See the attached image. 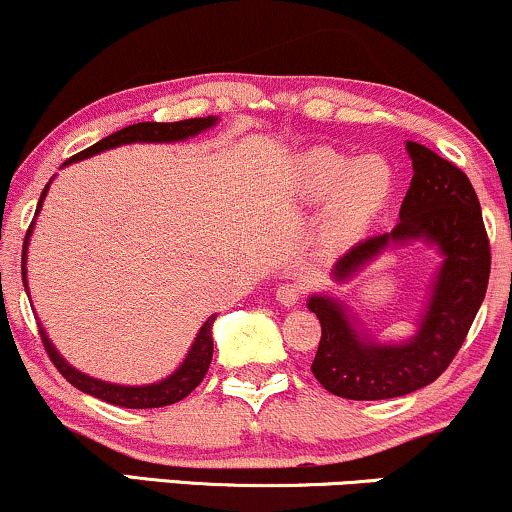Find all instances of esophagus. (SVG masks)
Returning <instances> with one entry per match:
<instances>
[{"label":"esophagus","mask_w":512,"mask_h":512,"mask_svg":"<svg viewBox=\"0 0 512 512\" xmlns=\"http://www.w3.org/2000/svg\"><path fill=\"white\" fill-rule=\"evenodd\" d=\"M301 294H304V287H301L299 282H282V285L275 289V299L285 306L299 304Z\"/></svg>","instance_id":"34e87169"}]
</instances>
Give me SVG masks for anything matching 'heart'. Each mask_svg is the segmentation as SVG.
I'll return each mask as SVG.
<instances>
[{
  "instance_id": "heart-1",
  "label": "heart",
  "mask_w": 512,
  "mask_h": 512,
  "mask_svg": "<svg viewBox=\"0 0 512 512\" xmlns=\"http://www.w3.org/2000/svg\"><path fill=\"white\" fill-rule=\"evenodd\" d=\"M299 185L308 199L330 197L332 223L361 230L389 206L396 189L394 168L382 156L351 161L330 147L308 149L299 159Z\"/></svg>"
}]
</instances>
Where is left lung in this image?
Here are the masks:
<instances>
[{
	"label": "left lung",
	"mask_w": 512,
	"mask_h": 512,
	"mask_svg": "<svg viewBox=\"0 0 512 512\" xmlns=\"http://www.w3.org/2000/svg\"><path fill=\"white\" fill-rule=\"evenodd\" d=\"M413 180L391 232L356 244L334 266L344 280L389 244L427 239L444 254L430 306L410 342L377 344L358 337L349 313L330 296H311L318 315L320 344L313 375L334 396L351 401L396 399L427 387L449 368L468 337L489 285L491 246L482 208L468 175L418 142H406Z\"/></svg>",
	"instance_id": "1"
}]
</instances>
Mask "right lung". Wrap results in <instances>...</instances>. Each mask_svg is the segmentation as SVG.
Segmentation results:
<instances>
[{
    "mask_svg": "<svg viewBox=\"0 0 512 512\" xmlns=\"http://www.w3.org/2000/svg\"><path fill=\"white\" fill-rule=\"evenodd\" d=\"M216 123V118L206 116V118H189V121H178V123H137V125H128V128L113 132V135L104 137L92 147H87L80 154H75L73 159H68L63 166H68L71 161H80L87 159V156L99 154V151L121 147V144H130V142H178V140H187V137L199 135L201 130L211 128ZM49 185L42 189L40 201H37V213L42 208V199L47 194ZM30 230H33V223H30L28 232H25V242H23V258H21V275H23V285H25V251H28V239H30ZM216 320V315L206 320L204 327H201L197 339H194L192 349H189L185 363L180 365L173 375L166 377V380L156 382V384H147V387H121V384H109L102 380H94V377L82 375L80 370H75L68 365L63 358L56 353V349L49 342L47 332L40 327V337L44 344V351H47L49 361L54 363V368L66 377L68 382L73 384L75 389L85 391V394L97 396L106 403H113V406L121 408H161V406H170V403H178L185 399L187 394H192L194 389L199 387V382L204 380V375L208 372V365H211L213 358V337H211V325Z\"/></svg>",
    "mask_w": 512,
    "mask_h": 512,
    "instance_id": "add662e5",
    "label": "right lung"
}]
</instances>
